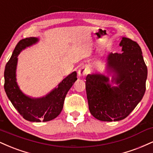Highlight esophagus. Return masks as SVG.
Wrapping results in <instances>:
<instances>
[{
  "instance_id": "1",
  "label": "esophagus",
  "mask_w": 153,
  "mask_h": 153,
  "mask_svg": "<svg viewBox=\"0 0 153 153\" xmlns=\"http://www.w3.org/2000/svg\"><path fill=\"white\" fill-rule=\"evenodd\" d=\"M89 73V68L88 66H82L80 68L78 71V75L79 76H84V75H87Z\"/></svg>"
}]
</instances>
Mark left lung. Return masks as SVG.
Masks as SVG:
<instances>
[{
    "instance_id": "1",
    "label": "left lung",
    "mask_w": 153,
    "mask_h": 153,
    "mask_svg": "<svg viewBox=\"0 0 153 153\" xmlns=\"http://www.w3.org/2000/svg\"><path fill=\"white\" fill-rule=\"evenodd\" d=\"M121 53H110L107 67L113 73L111 86L108 77L88 75L85 88L88 106L93 117L101 121L126 118L140 102L146 89L148 69L139 45L128 38H122Z\"/></svg>"
}]
</instances>
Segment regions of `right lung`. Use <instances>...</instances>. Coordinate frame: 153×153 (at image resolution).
<instances>
[{
	"label": "right lung",
	"mask_w": 153,
	"mask_h": 153,
	"mask_svg": "<svg viewBox=\"0 0 153 153\" xmlns=\"http://www.w3.org/2000/svg\"><path fill=\"white\" fill-rule=\"evenodd\" d=\"M38 41L37 38L30 37L18 42L5 65L4 88L13 105L24 119L30 122H46L56 118L62 111L66 95L77 80V73L73 72L59 83L58 87L45 96L32 98L24 94L16 82L18 56L22 50Z\"/></svg>",
	"instance_id": "right-lung-1"
}]
</instances>
